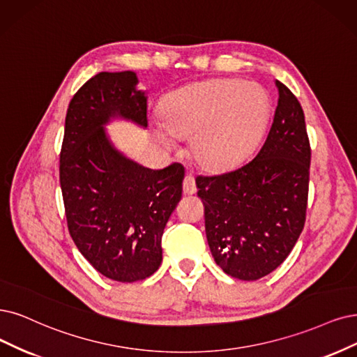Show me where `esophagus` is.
Returning <instances> with one entry per match:
<instances>
[{
    "mask_svg": "<svg viewBox=\"0 0 357 357\" xmlns=\"http://www.w3.org/2000/svg\"><path fill=\"white\" fill-rule=\"evenodd\" d=\"M197 191L195 185V179L191 174H188L185 178H183V192L185 194H194Z\"/></svg>",
    "mask_w": 357,
    "mask_h": 357,
    "instance_id": "1",
    "label": "esophagus"
}]
</instances>
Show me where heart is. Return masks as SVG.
Masks as SVG:
<instances>
[{"mask_svg": "<svg viewBox=\"0 0 357 357\" xmlns=\"http://www.w3.org/2000/svg\"><path fill=\"white\" fill-rule=\"evenodd\" d=\"M163 117L167 129H157L158 139L174 145V135H192L191 150L199 163L220 170L257 147L271 117V98L259 84L215 79L172 92Z\"/></svg>", "mask_w": 357, "mask_h": 357, "instance_id": "heart-1", "label": "heart"}]
</instances>
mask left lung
<instances>
[{"mask_svg": "<svg viewBox=\"0 0 357 357\" xmlns=\"http://www.w3.org/2000/svg\"><path fill=\"white\" fill-rule=\"evenodd\" d=\"M272 126L256 157L215 176H197L207 243L222 271L256 281L291 253L305 227L310 144L305 113L280 81Z\"/></svg>", "mask_w": 357, "mask_h": 357, "instance_id": "1", "label": "left lung"}]
</instances>
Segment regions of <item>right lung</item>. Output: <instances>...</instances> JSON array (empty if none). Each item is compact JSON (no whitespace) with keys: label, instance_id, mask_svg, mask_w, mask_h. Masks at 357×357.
<instances>
[{"label":"right lung","instance_id":"obj_1","mask_svg":"<svg viewBox=\"0 0 357 357\" xmlns=\"http://www.w3.org/2000/svg\"><path fill=\"white\" fill-rule=\"evenodd\" d=\"M135 72H101L73 96L66 114L60 185L79 252L105 278L135 282L162 263V235L182 195L185 170L130 160L104 126L121 117L147 128V96Z\"/></svg>","mask_w":357,"mask_h":357}]
</instances>
